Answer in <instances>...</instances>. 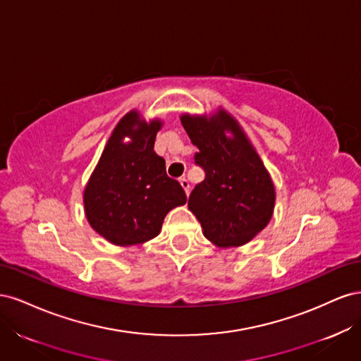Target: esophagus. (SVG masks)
<instances>
[{
  "mask_svg": "<svg viewBox=\"0 0 361 361\" xmlns=\"http://www.w3.org/2000/svg\"><path fill=\"white\" fill-rule=\"evenodd\" d=\"M179 182H180V185H182V188L185 190V192H187V195H188V194H190V182H188V179L180 178Z\"/></svg>",
  "mask_w": 361,
  "mask_h": 361,
  "instance_id": "obj_1",
  "label": "esophagus"
}]
</instances>
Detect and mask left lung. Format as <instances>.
<instances>
[{"instance_id":"left-lung-1","label":"left lung","mask_w":361,"mask_h":361,"mask_svg":"<svg viewBox=\"0 0 361 361\" xmlns=\"http://www.w3.org/2000/svg\"><path fill=\"white\" fill-rule=\"evenodd\" d=\"M180 122L199 149L194 161L206 174L190 195V211L212 244H247L274 212L276 188L268 170L235 117L221 108L209 117L182 114Z\"/></svg>"}]
</instances>
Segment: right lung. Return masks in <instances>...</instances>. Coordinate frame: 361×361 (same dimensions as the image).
Instances as JSON below:
<instances>
[{
	"label": "right lung",
	"instance_id": "right-lung-1",
	"mask_svg": "<svg viewBox=\"0 0 361 361\" xmlns=\"http://www.w3.org/2000/svg\"><path fill=\"white\" fill-rule=\"evenodd\" d=\"M161 126V120L147 123L135 110L123 116L84 188L87 221L114 245L158 236L166 215L187 203L180 183L167 176L166 161L154 150Z\"/></svg>",
	"mask_w": 361,
	"mask_h": 361
}]
</instances>
